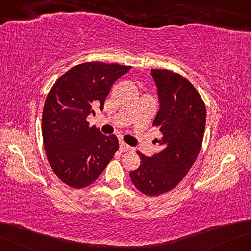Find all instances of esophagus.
Listing matches in <instances>:
<instances>
[{"label": "esophagus", "instance_id": "esophagus-1", "mask_svg": "<svg viewBox=\"0 0 251 251\" xmlns=\"http://www.w3.org/2000/svg\"><path fill=\"white\" fill-rule=\"evenodd\" d=\"M129 150H131L130 146L126 145V142L121 141V142H120V151H121V152H126V151H129Z\"/></svg>", "mask_w": 251, "mask_h": 251}]
</instances>
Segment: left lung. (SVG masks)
I'll use <instances>...</instances> for the list:
<instances>
[{
    "mask_svg": "<svg viewBox=\"0 0 251 251\" xmlns=\"http://www.w3.org/2000/svg\"><path fill=\"white\" fill-rule=\"evenodd\" d=\"M160 109L152 126L159 128L161 150L152 157L140 156V166L130 172L137 190L148 196L169 192L180 183L195 163L202 147L206 109L191 82L168 69H151Z\"/></svg>",
    "mask_w": 251,
    "mask_h": 251,
    "instance_id": "obj_1",
    "label": "left lung"
}]
</instances>
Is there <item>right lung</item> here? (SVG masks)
Masks as SVG:
<instances>
[{"mask_svg": "<svg viewBox=\"0 0 251 251\" xmlns=\"http://www.w3.org/2000/svg\"><path fill=\"white\" fill-rule=\"evenodd\" d=\"M131 66L87 61L61 75L46 98L42 139L57 177L73 188L91 185L119 148L114 134L104 136L87 117L104 102L115 80Z\"/></svg>", "mask_w": 251, "mask_h": 251, "instance_id": "obj_1", "label": "right lung"}]
</instances>
